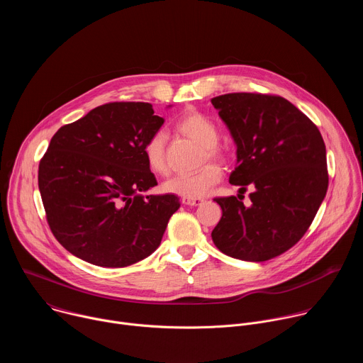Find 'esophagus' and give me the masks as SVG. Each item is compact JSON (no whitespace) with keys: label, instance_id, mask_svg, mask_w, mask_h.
Segmentation results:
<instances>
[{"label":"esophagus","instance_id":"1","mask_svg":"<svg viewBox=\"0 0 363 363\" xmlns=\"http://www.w3.org/2000/svg\"><path fill=\"white\" fill-rule=\"evenodd\" d=\"M203 199L202 198H189V196H182V203L185 205H191V206H196L199 203H202Z\"/></svg>","mask_w":363,"mask_h":363}]
</instances>
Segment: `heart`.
<instances>
[{"mask_svg": "<svg viewBox=\"0 0 363 363\" xmlns=\"http://www.w3.org/2000/svg\"><path fill=\"white\" fill-rule=\"evenodd\" d=\"M177 128L181 133L203 146L202 161L224 158L225 153L218 146L220 128L208 116H205L201 112H189L178 121ZM143 155L150 171L161 175L167 172L168 167L165 157V133L162 130L155 132L147 138L143 145ZM221 168L217 164L210 162L195 172L174 175L165 181L164 189L179 196L199 198L208 194L214 185L221 181Z\"/></svg>", "mask_w": 363, "mask_h": 363, "instance_id": "heart-1", "label": "heart"}]
</instances>
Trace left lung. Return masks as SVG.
Instances as JSON below:
<instances>
[{
  "mask_svg": "<svg viewBox=\"0 0 363 363\" xmlns=\"http://www.w3.org/2000/svg\"><path fill=\"white\" fill-rule=\"evenodd\" d=\"M237 143L230 184L242 195L217 196L223 217L213 230L224 254L267 262L296 245L313 223L329 185L326 146L318 126L289 100L267 93L211 99Z\"/></svg>",
  "mask_w": 363,
  "mask_h": 363,
  "instance_id": "left-lung-1",
  "label": "left lung"
}]
</instances>
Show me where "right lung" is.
Returning <instances> with one entry per match:
<instances>
[{"label":"right lung","mask_w":363,"mask_h":363,"mask_svg":"<svg viewBox=\"0 0 363 363\" xmlns=\"http://www.w3.org/2000/svg\"><path fill=\"white\" fill-rule=\"evenodd\" d=\"M150 103L111 101L62 126L40 160L38 189L48 227L73 255L100 267H126L161 244L174 194L155 186L143 145L164 119Z\"/></svg>","instance_id":"obj_1"}]
</instances>
